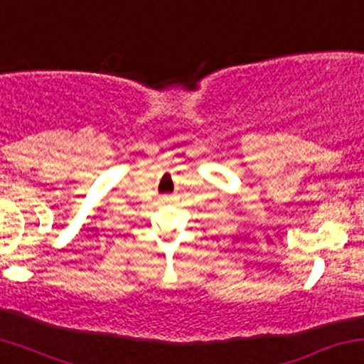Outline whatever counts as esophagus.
<instances>
[{"instance_id": "34e87169", "label": "esophagus", "mask_w": 364, "mask_h": 364, "mask_svg": "<svg viewBox=\"0 0 364 364\" xmlns=\"http://www.w3.org/2000/svg\"><path fill=\"white\" fill-rule=\"evenodd\" d=\"M163 201H168V198H163Z\"/></svg>"}]
</instances>
